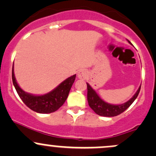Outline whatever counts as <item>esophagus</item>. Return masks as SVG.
<instances>
[{
	"label": "esophagus",
	"mask_w": 156,
	"mask_h": 156,
	"mask_svg": "<svg viewBox=\"0 0 156 156\" xmlns=\"http://www.w3.org/2000/svg\"><path fill=\"white\" fill-rule=\"evenodd\" d=\"M87 76H88V72L86 70H84V69L80 70L79 72H78V78H79V79L84 80L87 78Z\"/></svg>",
	"instance_id": "esophagus-1"
}]
</instances>
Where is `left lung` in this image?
Wrapping results in <instances>:
<instances>
[{
	"mask_svg": "<svg viewBox=\"0 0 156 156\" xmlns=\"http://www.w3.org/2000/svg\"><path fill=\"white\" fill-rule=\"evenodd\" d=\"M127 41L130 44L129 41ZM87 101L89 106L97 115L100 116H104V117H114V116L119 115L121 113L125 112L136 100L138 94H139L140 90L141 87V86H140L134 95L126 103H123V104H110V103H106L104 100H102L100 96L97 94V92L91 87V86L88 83H87Z\"/></svg>",
	"mask_w": 156,
	"mask_h": 156,
	"instance_id": "1",
	"label": "left lung"
}]
</instances>
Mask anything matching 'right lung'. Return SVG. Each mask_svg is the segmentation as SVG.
Returning a JSON list of instances; mask_svg holds the SVG:
<instances>
[{
	"label": "right lung",
	"instance_id": "right-lung-1",
	"mask_svg": "<svg viewBox=\"0 0 156 156\" xmlns=\"http://www.w3.org/2000/svg\"><path fill=\"white\" fill-rule=\"evenodd\" d=\"M76 75L66 78L56 88L43 95H34L23 90L17 83L14 75V66L12 65V79L17 94L23 103L29 108L36 112L48 114L59 109L66 100L69 91L75 80Z\"/></svg>",
	"mask_w": 156,
	"mask_h": 156
}]
</instances>
